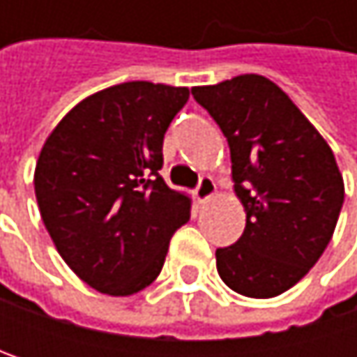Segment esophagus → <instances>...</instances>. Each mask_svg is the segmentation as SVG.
I'll list each match as a JSON object with an SVG mask.
<instances>
[{
    "instance_id": "34e87169",
    "label": "esophagus",
    "mask_w": 357,
    "mask_h": 357,
    "mask_svg": "<svg viewBox=\"0 0 357 357\" xmlns=\"http://www.w3.org/2000/svg\"><path fill=\"white\" fill-rule=\"evenodd\" d=\"M215 190H217V185H215V181H213V179L200 178L198 185H196V190H194V196H196V200H198V202H204V200H208V198L215 194Z\"/></svg>"
}]
</instances>
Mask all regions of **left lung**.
I'll return each instance as SVG.
<instances>
[{
  "mask_svg": "<svg viewBox=\"0 0 357 357\" xmlns=\"http://www.w3.org/2000/svg\"><path fill=\"white\" fill-rule=\"evenodd\" d=\"M192 97L227 138L234 190L246 211L240 240L217 248V271L242 296L275 298L317 264L333 238L345 196L335 155L264 76L194 86Z\"/></svg>",
  "mask_w": 357,
  "mask_h": 357,
  "instance_id": "8db88e82",
  "label": "left lung"
}]
</instances>
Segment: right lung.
I'll return each instance as SVG.
<instances>
[{
	"instance_id": "right-lung-1",
	"label": "right lung",
	"mask_w": 357,
	"mask_h": 357,
	"mask_svg": "<svg viewBox=\"0 0 357 357\" xmlns=\"http://www.w3.org/2000/svg\"><path fill=\"white\" fill-rule=\"evenodd\" d=\"M185 86L123 82L78 103L47 138L35 169L43 223L91 287L130 296L151 285L192 198L172 190L163 138L188 103Z\"/></svg>"
}]
</instances>
